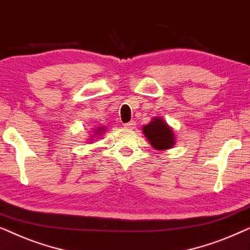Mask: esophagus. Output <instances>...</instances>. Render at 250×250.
<instances>
[{
	"mask_svg": "<svg viewBox=\"0 0 250 250\" xmlns=\"http://www.w3.org/2000/svg\"><path fill=\"white\" fill-rule=\"evenodd\" d=\"M124 126L126 128H134L135 127V122L134 121H131L128 123H125Z\"/></svg>",
	"mask_w": 250,
	"mask_h": 250,
	"instance_id": "esophagus-1",
	"label": "esophagus"
}]
</instances>
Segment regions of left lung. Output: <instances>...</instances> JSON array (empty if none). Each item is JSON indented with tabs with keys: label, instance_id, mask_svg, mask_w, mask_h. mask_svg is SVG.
<instances>
[{
	"label": "left lung",
	"instance_id": "8db88e82",
	"mask_svg": "<svg viewBox=\"0 0 250 250\" xmlns=\"http://www.w3.org/2000/svg\"><path fill=\"white\" fill-rule=\"evenodd\" d=\"M142 129L143 134L149 140L150 145L157 150L169 149L175 143L173 129L162 118H153L151 123L143 126Z\"/></svg>",
	"mask_w": 250,
	"mask_h": 250
}]
</instances>
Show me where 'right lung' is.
Instances as JSON below:
<instances>
[{"label":"right lung","instance_id":"right-lung-1","mask_svg":"<svg viewBox=\"0 0 250 250\" xmlns=\"http://www.w3.org/2000/svg\"><path fill=\"white\" fill-rule=\"evenodd\" d=\"M104 131H105V129L104 127H99V128H97L95 133H98V134H101V132H104ZM98 134H95V135H98Z\"/></svg>","mask_w":250,"mask_h":250}]
</instances>
